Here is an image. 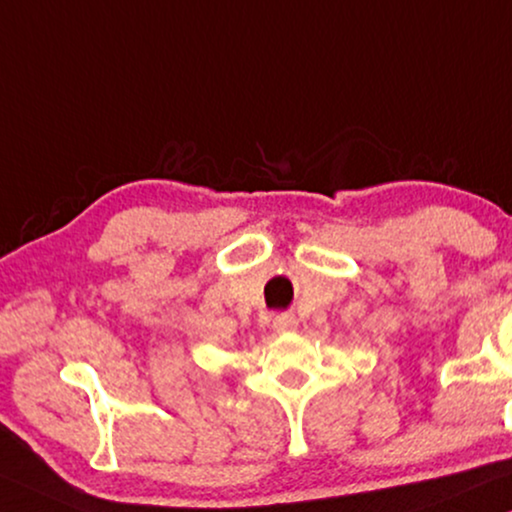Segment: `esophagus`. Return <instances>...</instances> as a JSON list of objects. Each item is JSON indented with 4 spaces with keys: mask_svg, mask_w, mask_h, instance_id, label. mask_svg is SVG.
<instances>
[{
    "mask_svg": "<svg viewBox=\"0 0 512 512\" xmlns=\"http://www.w3.org/2000/svg\"><path fill=\"white\" fill-rule=\"evenodd\" d=\"M272 328L279 333H289V331H296L298 328V319L293 317L289 312H282V314H275L272 317Z\"/></svg>",
    "mask_w": 512,
    "mask_h": 512,
    "instance_id": "1",
    "label": "esophagus"
}]
</instances>
